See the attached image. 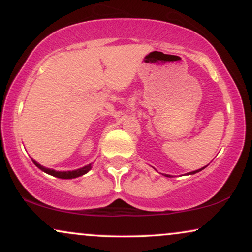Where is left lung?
Masks as SVG:
<instances>
[{
  "label": "left lung",
  "mask_w": 252,
  "mask_h": 252,
  "mask_svg": "<svg viewBox=\"0 0 252 252\" xmlns=\"http://www.w3.org/2000/svg\"><path fill=\"white\" fill-rule=\"evenodd\" d=\"M206 167V166H205ZM205 167H202V168H200V169H196V170H193V172H189V174H195V173H198V172H200V170H202L205 168ZM164 176H167V178H170V175H168V174H164Z\"/></svg>",
  "instance_id": "1"
}]
</instances>
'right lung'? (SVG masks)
I'll list each match as a JSON object with an SVG mask.
<instances>
[{"mask_svg":"<svg viewBox=\"0 0 252 252\" xmlns=\"http://www.w3.org/2000/svg\"><path fill=\"white\" fill-rule=\"evenodd\" d=\"M33 162L35 166L37 167L39 169H41L42 172L47 173V174H50L52 176H56V178H59V179H74V178H78V176H82L84 174H86V173L89 172L90 169L92 168V163H89L86 164V166L82 167V168H78L76 170H67V172H59V170H54V169H50V168H46V167L41 166L40 163H37L36 161L33 160Z\"/></svg>","mask_w":252,"mask_h":252,"instance_id":"right-lung-1","label":"right lung"}]
</instances>
